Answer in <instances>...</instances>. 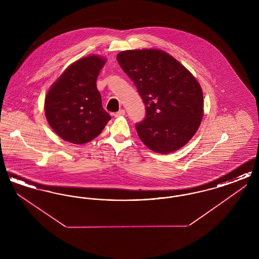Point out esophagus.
Wrapping results in <instances>:
<instances>
[{
  "instance_id": "obj_1",
  "label": "esophagus",
  "mask_w": 259,
  "mask_h": 259,
  "mask_svg": "<svg viewBox=\"0 0 259 259\" xmlns=\"http://www.w3.org/2000/svg\"><path fill=\"white\" fill-rule=\"evenodd\" d=\"M123 115H125V111L124 110H120V111H117V112H115L113 114L114 117H120V116H123Z\"/></svg>"
}]
</instances>
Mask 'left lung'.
Segmentation results:
<instances>
[{
	"mask_svg": "<svg viewBox=\"0 0 259 259\" xmlns=\"http://www.w3.org/2000/svg\"><path fill=\"white\" fill-rule=\"evenodd\" d=\"M116 59L146 106L145 120L136 125L141 141L161 154L185 147L197 132L204 113L203 91L195 76L157 49L124 50Z\"/></svg>",
	"mask_w": 259,
	"mask_h": 259,
	"instance_id": "8db88e82",
	"label": "left lung"
}]
</instances>
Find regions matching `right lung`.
I'll use <instances>...</instances> for the list:
<instances>
[{
  "label": "right lung",
  "instance_id": "1",
  "mask_svg": "<svg viewBox=\"0 0 259 259\" xmlns=\"http://www.w3.org/2000/svg\"><path fill=\"white\" fill-rule=\"evenodd\" d=\"M107 62L102 55H88L72 63L50 87L45 99V113L52 130L66 142L87 144L111 120L102 107L96 87Z\"/></svg>",
  "mask_w": 259,
  "mask_h": 259
}]
</instances>
